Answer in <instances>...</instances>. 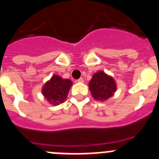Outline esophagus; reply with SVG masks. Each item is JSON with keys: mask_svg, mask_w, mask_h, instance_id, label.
I'll use <instances>...</instances> for the list:
<instances>
[{"mask_svg": "<svg viewBox=\"0 0 159 159\" xmlns=\"http://www.w3.org/2000/svg\"><path fill=\"white\" fill-rule=\"evenodd\" d=\"M77 81H78L79 83H84V79L81 77V78H80L79 80H77Z\"/></svg>", "mask_w": 159, "mask_h": 159, "instance_id": "34e87169", "label": "esophagus"}]
</instances>
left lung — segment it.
Returning a JSON list of instances; mask_svg holds the SVG:
<instances>
[{
  "label": "left lung",
  "instance_id": "left-lung-1",
  "mask_svg": "<svg viewBox=\"0 0 159 159\" xmlns=\"http://www.w3.org/2000/svg\"><path fill=\"white\" fill-rule=\"evenodd\" d=\"M88 86L94 99L102 102L110 99L117 90V84L115 79L103 71L94 73Z\"/></svg>",
  "mask_w": 159,
  "mask_h": 159
}]
</instances>
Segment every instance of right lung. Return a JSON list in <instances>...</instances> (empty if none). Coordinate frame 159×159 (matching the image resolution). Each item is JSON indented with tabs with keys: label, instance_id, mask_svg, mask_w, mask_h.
<instances>
[{
	"label": "right lung",
	"instance_id": "add662e5",
	"mask_svg": "<svg viewBox=\"0 0 159 159\" xmlns=\"http://www.w3.org/2000/svg\"><path fill=\"white\" fill-rule=\"evenodd\" d=\"M72 86L69 79H63L58 75H53L42 87L41 92L44 99L53 106L60 104L67 99Z\"/></svg>",
	"mask_w": 159,
	"mask_h": 159
}]
</instances>
